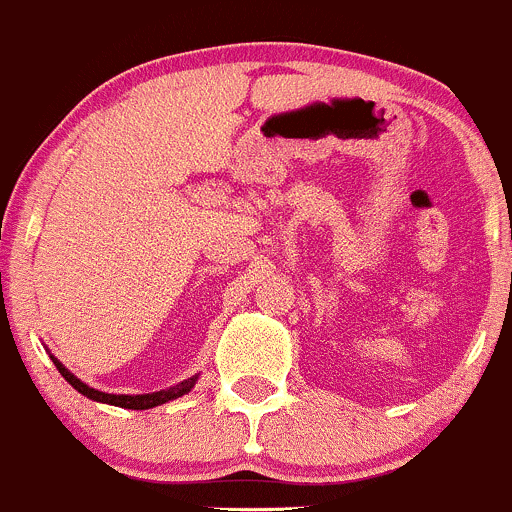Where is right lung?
<instances>
[{"instance_id":"add662e5","label":"right lung","mask_w":512,"mask_h":512,"mask_svg":"<svg viewBox=\"0 0 512 512\" xmlns=\"http://www.w3.org/2000/svg\"><path fill=\"white\" fill-rule=\"evenodd\" d=\"M53 365L58 368V373L63 375V378L71 383L75 390L80 392V395H85L88 400H95V402H102V405H115V407H125V410H152V407H159L164 405V402H171L176 400V397L181 395H188V392L193 390V385H196L198 375H193V378L184 380V383L174 385V387H166V390H159V392H147V395H110V392H102V390H95V387L85 385L83 380L75 378L71 370L66 368V365L61 363L58 358H53Z\"/></svg>"}]
</instances>
